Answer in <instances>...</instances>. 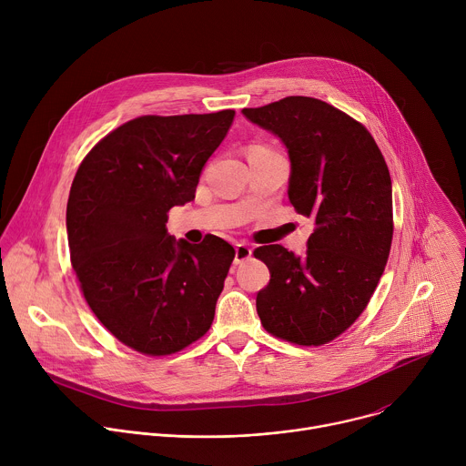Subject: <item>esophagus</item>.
<instances>
[{
  "label": "esophagus",
  "mask_w": 466,
  "mask_h": 466,
  "mask_svg": "<svg viewBox=\"0 0 466 466\" xmlns=\"http://www.w3.org/2000/svg\"><path fill=\"white\" fill-rule=\"evenodd\" d=\"M250 254H252V250H250V247H248V245H245V243H238V245H236V258H234V263H236V265L243 263L245 259H248V258H250Z\"/></svg>",
  "instance_id": "34e87169"
}]
</instances>
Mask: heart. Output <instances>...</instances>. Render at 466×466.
<instances>
[{
  "mask_svg": "<svg viewBox=\"0 0 466 466\" xmlns=\"http://www.w3.org/2000/svg\"><path fill=\"white\" fill-rule=\"evenodd\" d=\"M265 153H275L271 147L268 146H261V144H252L248 147V157H254V155H265Z\"/></svg>",
  "mask_w": 466,
  "mask_h": 466,
  "instance_id": "heart-1",
  "label": "heart"
}]
</instances>
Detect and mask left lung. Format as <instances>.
Segmentation results:
<instances>
[{
	"label": "left lung",
	"instance_id": "1",
	"mask_svg": "<svg viewBox=\"0 0 466 466\" xmlns=\"http://www.w3.org/2000/svg\"><path fill=\"white\" fill-rule=\"evenodd\" d=\"M271 130L291 160L289 201L315 223L308 250L254 248L271 280L256 309L271 336L302 347L334 341L367 308L392 241V189L385 158L370 132L320 99L289 96L243 108Z\"/></svg>",
	"mask_w": 466,
	"mask_h": 466
}]
</instances>
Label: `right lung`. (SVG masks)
<instances>
[{
    "mask_svg": "<svg viewBox=\"0 0 466 466\" xmlns=\"http://www.w3.org/2000/svg\"><path fill=\"white\" fill-rule=\"evenodd\" d=\"M234 110L140 116L99 140L72 182L66 228L74 271L99 322L128 349L169 356L210 329L236 256L230 243L167 234V212L195 198Z\"/></svg>",
    "mask_w": 466,
    "mask_h": 466,
    "instance_id": "right-lung-1",
    "label": "right lung"
}]
</instances>
